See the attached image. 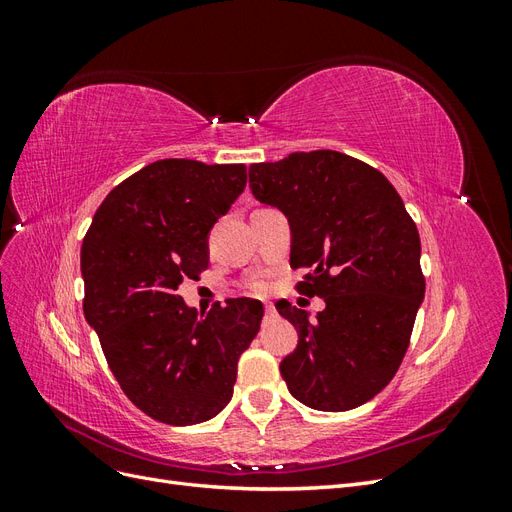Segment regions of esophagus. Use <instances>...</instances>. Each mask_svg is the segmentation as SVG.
Wrapping results in <instances>:
<instances>
[{
    "label": "esophagus",
    "instance_id": "34e87169",
    "mask_svg": "<svg viewBox=\"0 0 512 512\" xmlns=\"http://www.w3.org/2000/svg\"><path fill=\"white\" fill-rule=\"evenodd\" d=\"M265 318H267V320L275 318V307H273L271 303H267V305H265Z\"/></svg>",
    "mask_w": 512,
    "mask_h": 512
}]
</instances>
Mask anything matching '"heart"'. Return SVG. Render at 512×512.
Listing matches in <instances>:
<instances>
[{
    "instance_id": "heart-1",
    "label": "heart",
    "mask_w": 512,
    "mask_h": 512,
    "mask_svg": "<svg viewBox=\"0 0 512 512\" xmlns=\"http://www.w3.org/2000/svg\"><path fill=\"white\" fill-rule=\"evenodd\" d=\"M252 290H254V292H262V290H265V282H262V280L252 282Z\"/></svg>"
}]
</instances>
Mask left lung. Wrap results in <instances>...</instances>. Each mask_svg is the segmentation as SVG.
<instances>
[{"label":"left lung","mask_w":512,"mask_h":512,"mask_svg":"<svg viewBox=\"0 0 512 512\" xmlns=\"http://www.w3.org/2000/svg\"><path fill=\"white\" fill-rule=\"evenodd\" d=\"M250 190L286 215L290 267L309 271L299 290L324 299L316 320L275 305L299 333L280 363L290 395L322 412L367 404L393 380L425 299L404 200L380 170L331 149L252 164Z\"/></svg>","instance_id":"1"}]
</instances>
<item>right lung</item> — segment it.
Here are the masks:
<instances>
[{"label":"right lung","mask_w":512,"mask_h":512,"mask_svg":"<svg viewBox=\"0 0 512 512\" xmlns=\"http://www.w3.org/2000/svg\"><path fill=\"white\" fill-rule=\"evenodd\" d=\"M245 164L158 160L104 198L83 250V312L123 393L147 416L196 425L232 399L265 307L228 299L200 316L177 294L209 265V230L245 190Z\"/></svg>","instance_id":"obj_1"}]
</instances>
